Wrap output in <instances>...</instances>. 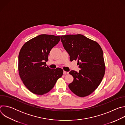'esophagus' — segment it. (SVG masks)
<instances>
[{"instance_id": "obj_1", "label": "esophagus", "mask_w": 125, "mask_h": 125, "mask_svg": "<svg viewBox=\"0 0 125 125\" xmlns=\"http://www.w3.org/2000/svg\"><path fill=\"white\" fill-rule=\"evenodd\" d=\"M63 74H64V75H67V74H69V72H66V71H64V72H63Z\"/></svg>"}]
</instances>
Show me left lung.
I'll return each mask as SVG.
<instances>
[{"mask_svg":"<svg viewBox=\"0 0 125 125\" xmlns=\"http://www.w3.org/2000/svg\"><path fill=\"white\" fill-rule=\"evenodd\" d=\"M61 41L70 55L71 61L78 60L79 72L71 71L74 81L68 85L79 97L92 94L99 86L104 76L105 65L103 51L95 41L80 34L62 35Z\"/></svg>","mask_w":125,"mask_h":125,"instance_id":"8db88e82","label":"left lung"}]
</instances>
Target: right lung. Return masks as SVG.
I'll return each mask as SVG.
<instances>
[{
  "instance_id": "1",
  "label": "right lung",
  "mask_w": 125,
  "mask_h": 125,
  "mask_svg": "<svg viewBox=\"0 0 125 125\" xmlns=\"http://www.w3.org/2000/svg\"><path fill=\"white\" fill-rule=\"evenodd\" d=\"M60 38V35L41 34L27 42L20 51L19 74L25 86L33 94L48 93L63 75L61 68L51 69L46 66L51 49Z\"/></svg>"
}]
</instances>
